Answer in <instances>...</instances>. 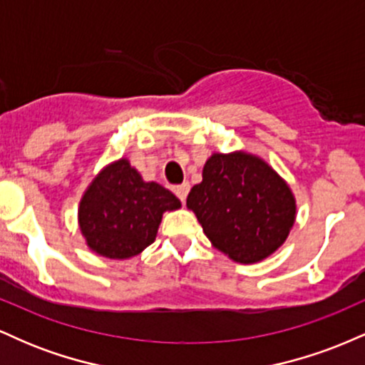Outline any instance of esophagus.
Returning a JSON list of instances; mask_svg holds the SVG:
<instances>
[{
	"mask_svg": "<svg viewBox=\"0 0 365 365\" xmlns=\"http://www.w3.org/2000/svg\"><path fill=\"white\" fill-rule=\"evenodd\" d=\"M188 190H190V185H188L187 182H185V183H182V185H177V187H175V194H177V197H178L180 200H182V202H185Z\"/></svg>",
	"mask_w": 365,
	"mask_h": 365,
	"instance_id": "obj_1",
	"label": "esophagus"
}]
</instances>
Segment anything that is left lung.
<instances>
[{
    "label": "left lung",
    "mask_w": 365,
    "mask_h": 365,
    "mask_svg": "<svg viewBox=\"0 0 365 365\" xmlns=\"http://www.w3.org/2000/svg\"><path fill=\"white\" fill-rule=\"evenodd\" d=\"M187 207L211 244L242 264L273 254L295 221L290 187L267 163L247 153L212 154Z\"/></svg>",
    "instance_id": "obj_1"
}]
</instances>
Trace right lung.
<instances>
[{"label":"right lung","mask_w":365,"mask_h":365,"mask_svg":"<svg viewBox=\"0 0 365 365\" xmlns=\"http://www.w3.org/2000/svg\"><path fill=\"white\" fill-rule=\"evenodd\" d=\"M180 206L170 190L144 182L127 159H120L92 180L81 200L78 225L94 252L128 259L153 244L163 212Z\"/></svg>","instance_id":"add662e5"}]
</instances>
